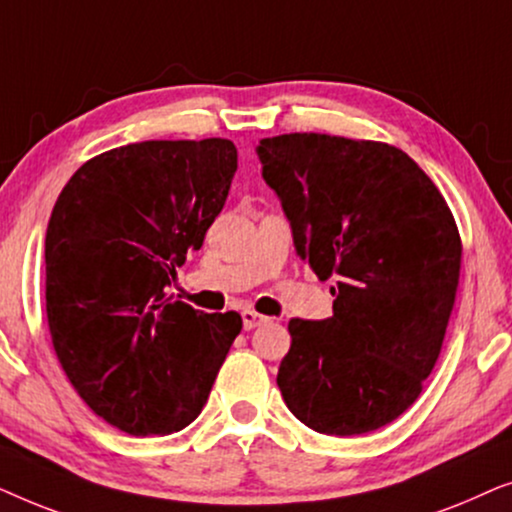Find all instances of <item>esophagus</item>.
<instances>
[{
    "label": "esophagus",
    "instance_id": "obj_1",
    "mask_svg": "<svg viewBox=\"0 0 512 512\" xmlns=\"http://www.w3.org/2000/svg\"><path fill=\"white\" fill-rule=\"evenodd\" d=\"M265 321H268V317H263V314H258L254 310H244L242 312V324H244V328H247V331L265 324Z\"/></svg>",
    "mask_w": 512,
    "mask_h": 512
}]
</instances>
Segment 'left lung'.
<instances>
[{
    "instance_id": "obj_1",
    "label": "left lung",
    "mask_w": 512,
    "mask_h": 512,
    "mask_svg": "<svg viewBox=\"0 0 512 512\" xmlns=\"http://www.w3.org/2000/svg\"><path fill=\"white\" fill-rule=\"evenodd\" d=\"M298 256L333 317L291 319L277 384L300 422L359 436L403 415L436 366L459 289L461 237L443 193L396 146L319 132L261 139Z\"/></svg>"
}]
</instances>
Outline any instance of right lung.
Returning a JSON list of instances; mask_svg holds the SVG:
<instances>
[{
	"label": "right lung",
	"mask_w": 512,
	"mask_h": 512,
	"mask_svg": "<svg viewBox=\"0 0 512 512\" xmlns=\"http://www.w3.org/2000/svg\"><path fill=\"white\" fill-rule=\"evenodd\" d=\"M237 170L230 139H153L90 158L46 230V317L83 403L130 436H167L200 415L242 331L167 286L202 247Z\"/></svg>",
	"instance_id": "obj_1"
}]
</instances>
